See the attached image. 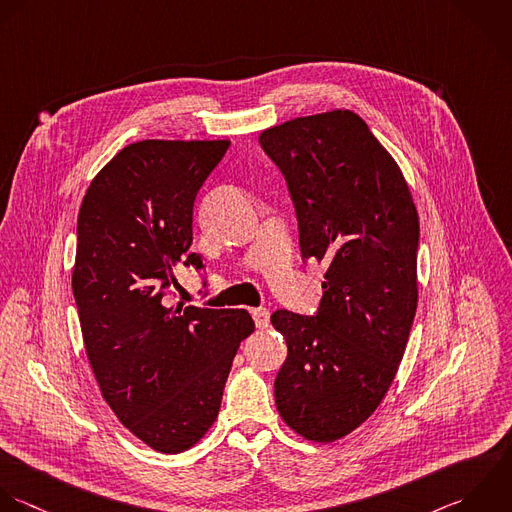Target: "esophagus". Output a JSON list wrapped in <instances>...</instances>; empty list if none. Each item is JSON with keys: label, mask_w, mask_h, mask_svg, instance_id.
I'll use <instances>...</instances> for the list:
<instances>
[{"label": "esophagus", "mask_w": 512, "mask_h": 512, "mask_svg": "<svg viewBox=\"0 0 512 512\" xmlns=\"http://www.w3.org/2000/svg\"><path fill=\"white\" fill-rule=\"evenodd\" d=\"M251 315H253L255 325L259 329H265L269 325V311L267 309H251Z\"/></svg>", "instance_id": "esophagus-1"}]
</instances>
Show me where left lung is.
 <instances>
[{
    "label": "left lung",
    "instance_id": "8db88e82",
    "mask_svg": "<svg viewBox=\"0 0 512 512\" xmlns=\"http://www.w3.org/2000/svg\"><path fill=\"white\" fill-rule=\"evenodd\" d=\"M259 141L287 179L303 257L327 263L315 317L271 315L287 341L277 411L299 437L335 443L377 411L403 361L419 303L417 207L355 111L295 117Z\"/></svg>",
    "mask_w": 512,
    "mask_h": 512
}]
</instances>
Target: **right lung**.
Listing matches in <instances>:
<instances>
[{"mask_svg": "<svg viewBox=\"0 0 512 512\" xmlns=\"http://www.w3.org/2000/svg\"><path fill=\"white\" fill-rule=\"evenodd\" d=\"M229 139H143L93 177L77 217L71 287L101 397L139 441L177 455L213 427L255 321L245 309L165 307L189 253L193 203Z\"/></svg>", "mask_w": 512, "mask_h": 512, "instance_id": "obj_1", "label": "right lung"}]
</instances>
